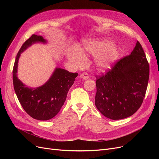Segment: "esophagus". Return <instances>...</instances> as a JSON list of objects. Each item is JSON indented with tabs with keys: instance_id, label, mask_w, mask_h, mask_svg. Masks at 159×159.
<instances>
[{
	"instance_id": "obj_1",
	"label": "esophagus",
	"mask_w": 159,
	"mask_h": 159,
	"mask_svg": "<svg viewBox=\"0 0 159 159\" xmlns=\"http://www.w3.org/2000/svg\"><path fill=\"white\" fill-rule=\"evenodd\" d=\"M80 78H81V79H84V80H86V79H88V78H89L88 74H86V73H82V74H81L80 75Z\"/></svg>"
}]
</instances>
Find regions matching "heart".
<instances>
[{
    "mask_svg": "<svg viewBox=\"0 0 159 159\" xmlns=\"http://www.w3.org/2000/svg\"><path fill=\"white\" fill-rule=\"evenodd\" d=\"M90 54L95 57V64L101 70L110 68L119 57L118 48L109 41H93L86 43L81 50L71 49L68 52V57L75 66H83L85 55Z\"/></svg>",
    "mask_w": 159,
    "mask_h": 159,
    "instance_id": "obj_1",
    "label": "heart"
}]
</instances>
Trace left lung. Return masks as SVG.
Returning a JSON list of instances; mask_svg holds the SVG:
<instances>
[{
    "label": "left lung",
    "instance_id": "8db88e82",
    "mask_svg": "<svg viewBox=\"0 0 159 159\" xmlns=\"http://www.w3.org/2000/svg\"><path fill=\"white\" fill-rule=\"evenodd\" d=\"M96 78L95 103L100 113L113 120L131 116L143 102L149 78V65L140 43L137 41L131 54Z\"/></svg>",
    "mask_w": 159,
    "mask_h": 159
}]
</instances>
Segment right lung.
Instances as JSON below:
<instances>
[{
  "instance_id": "1",
  "label": "right lung",
  "mask_w": 159,
  "mask_h": 159,
  "mask_svg": "<svg viewBox=\"0 0 159 159\" xmlns=\"http://www.w3.org/2000/svg\"><path fill=\"white\" fill-rule=\"evenodd\" d=\"M36 42L45 44L47 41L41 36L33 34L18 52L12 71L13 85L19 102L25 111L34 119L46 121L58 113L78 74L56 68L44 85L36 88L26 87L17 77L18 60L22 52Z\"/></svg>"
}]
</instances>
